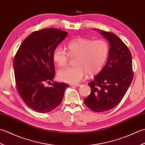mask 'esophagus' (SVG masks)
<instances>
[{"label": "esophagus", "mask_w": 145, "mask_h": 145, "mask_svg": "<svg viewBox=\"0 0 145 145\" xmlns=\"http://www.w3.org/2000/svg\"><path fill=\"white\" fill-rule=\"evenodd\" d=\"M71 86H75V87H78V86H80L81 84H71Z\"/></svg>", "instance_id": "esophagus-1"}]
</instances>
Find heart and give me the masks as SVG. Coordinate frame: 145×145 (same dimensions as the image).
<instances>
[{
	"mask_svg": "<svg viewBox=\"0 0 145 145\" xmlns=\"http://www.w3.org/2000/svg\"><path fill=\"white\" fill-rule=\"evenodd\" d=\"M67 54L61 48H56L52 59L59 67L66 66L71 58H74V66L60 71L58 76L62 81L75 84L81 81L88 73L89 76L102 70L109 54L108 43L106 40H93L89 38L77 37L67 43Z\"/></svg>",
	"mask_w": 145,
	"mask_h": 145,
	"instance_id": "heart-1",
	"label": "heart"
}]
</instances>
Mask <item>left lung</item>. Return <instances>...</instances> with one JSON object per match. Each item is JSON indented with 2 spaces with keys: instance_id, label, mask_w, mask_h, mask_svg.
<instances>
[{
  "instance_id": "left-lung-1",
  "label": "left lung",
  "mask_w": 145,
  "mask_h": 145,
  "mask_svg": "<svg viewBox=\"0 0 145 145\" xmlns=\"http://www.w3.org/2000/svg\"><path fill=\"white\" fill-rule=\"evenodd\" d=\"M100 32L110 42L108 58L105 67L88 84L91 92L84 100L88 108L97 113L116 107L133 79L131 54L128 47L114 33Z\"/></svg>"
}]
</instances>
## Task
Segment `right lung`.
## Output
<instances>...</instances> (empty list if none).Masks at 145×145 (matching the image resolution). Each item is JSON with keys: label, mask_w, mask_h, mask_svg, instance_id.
I'll return each mask as SVG.
<instances>
[{"label": "right lung", "mask_w": 145, "mask_h": 145, "mask_svg": "<svg viewBox=\"0 0 145 145\" xmlns=\"http://www.w3.org/2000/svg\"><path fill=\"white\" fill-rule=\"evenodd\" d=\"M67 32L54 28L34 31L24 40L14 58L16 89L28 107L48 113L61 104L66 88L64 82L51 83L55 76L52 54Z\"/></svg>", "instance_id": "obj_1"}]
</instances>
